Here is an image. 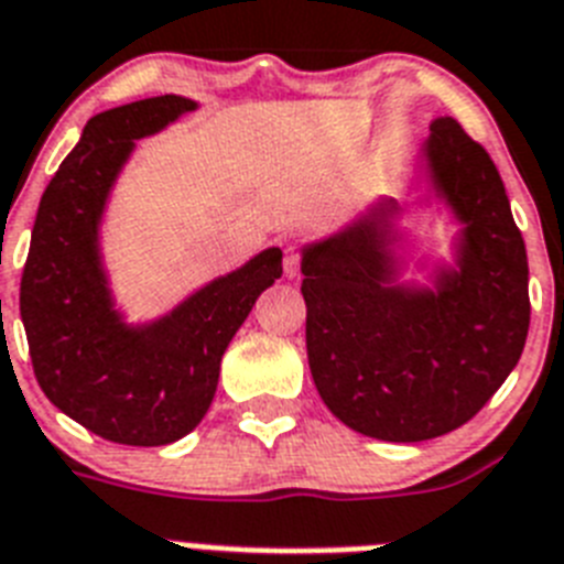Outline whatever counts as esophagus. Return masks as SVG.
<instances>
[{
	"instance_id": "esophagus-1",
	"label": "esophagus",
	"mask_w": 564,
	"mask_h": 564,
	"mask_svg": "<svg viewBox=\"0 0 564 564\" xmlns=\"http://www.w3.org/2000/svg\"><path fill=\"white\" fill-rule=\"evenodd\" d=\"M283 272H286V278H295V274L301 272V254H297L295 246H290V249L283 252Z\"/></svg>"
}]
</instances>
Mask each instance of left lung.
<instances>
[{"mask_svg": "<svg viewBox=\"0 0 564 564\" xmlns=\"http://www.w3.org/2000/svg\"><path fill=\"white\" fill-rule=\"evenodd\" d=\"M415 183L421 206L438 203L458 224L453 263H433L430 283L401 281L406 235L392 197L301 249L312 381L335 419L381 442H427L470 421L531 324L528 252L490 154L438 117Z\"/></svg>", "mask_w": 564, "mask_h": 564, "instance_id": "8db88e82", "label": "left lung"}]
</instances>
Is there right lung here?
<instances>
[{
	"label": "right lung",
	"instance_id": "obj_1",
	"mask_svg": "<svg viewBox=\"0 0 564 564\" xmlns=\"http://www.w3.org/2000/svg\"><path fill=\"white\" fill-rule=\"evenodd\" d=\"M194 108L163 94L88 120L42 194L19 290L42 392L85 430L131 447L172 444L200 424L229 340L283 274V252L269 246L154 321L129 324L113 304L99 249L113 183L137 140Z\"/></svg>",
	"mask_w": 564,
	"mask_h": 564
}]
</instances>
